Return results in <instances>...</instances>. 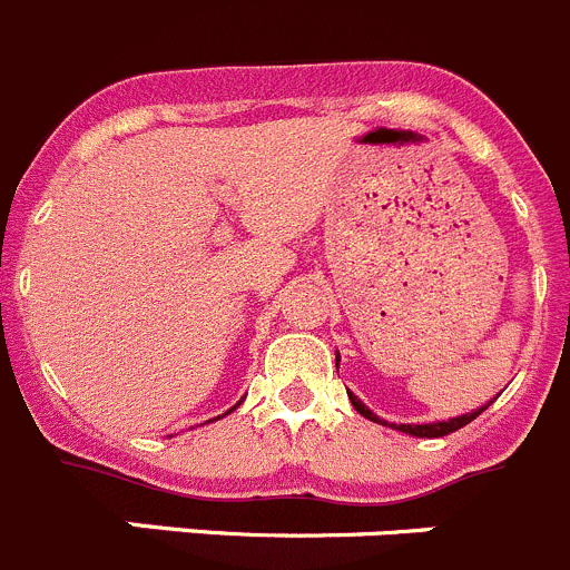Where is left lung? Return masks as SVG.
Returning <instances> with one entry per match:
<instances>
[{"label":"left lung","instance_id":"1","mask_svg":"<svg viewBox=\"0 0 570 570\" xmlns=\"http://www.w3.org/2000/svg\"><path fill=\"white\" fill-rule=\"evenodd\" d=\"M350 394V403L355 405V411L361 416H366V420H372V422H381V425H386V422L381 420V416L377 414H372L370 409H366V405L361 403V400L355 397V394L352 392H346ZM495 400V397H492ZM490 400V403H492ZM487 403V405H490ZM487 405H481V409H475V411H470V414H462V416H453V420H448V422H425V425H389V428H397V431H403V433H411V436H425V439H433V436H448V433H453V431H459V428H464L468 425V422H473L475 416L481 414V411H487Z\"/></svg>","mask_w":570,"mask_h":570}]
</instances>
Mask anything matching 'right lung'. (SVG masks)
<instances>
[{
    "label": "right lung",
    "mask_w": 570,
    "mask_h": 570,
    "mask_svg": "<svg viewBox=\"0 0 570 570\" xmlns=\"http://www.w3.org/2000/svg\"><path fill=\"white\" fill-rule=\"evenodd\" d=\"M237 405H240V403H237ZM229 411H232V409H229Z\"/></svg>",
    "instance_id": "right-lung-1"
}]
</instances>
